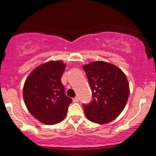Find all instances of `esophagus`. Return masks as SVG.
Returning a JSON list of instances; mask_svg holds the SVG:
<instances>
[{
  "label": "esophagus",
  "mask_w": 156,
  "mask_h": 156,
  "mask_svg": "<svg viewBox=\"0 0 156 156\" xmlns=\"http://www.w3.org/2000/svg\"><path fill=\"white\" fill-rule=\"evenodd\" d=\"M73 102H78V101H79V98H78V97H75L73 98Z\"/></svg>",
  "instance_id": "esophagus-1"
}]
</instances>
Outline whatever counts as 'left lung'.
Returning <instances> with one entry per match:
<instances>
[{
  "instance_id": "obj_1",
  "label": "left lung",
  "mask_w": 156,
  "mask_h": 156,
  "mask_svg": "<svg viewBox=\"0 0 156 156\" xmlns=\"http://www.w3.org/2000/svg\"><path fill=\"white\" fill-rule=\"evenodd\" d=\"M92 90V100L83 104L87 119L96 124L115 119L125 107L129 87L125 74L115 65L95 61L83 66Z\"/></svg>"
}]
</instances>
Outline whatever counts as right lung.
<instances>
[{
  "instance_id": "right-lung-1",
  "label": "right lung",
  "mask_w": 156,
  "mask_h": 156,
  "mask_svg": "<svg viewBox=\"0 0 156 156\" xmlns=\"http://www.w3.org/2000/svg\"><path fill=\"white\" fill-rule=\"evenodd\" d=\"M65 68L62 61H49L35 68L25 81L23 95L26 106L43 124L52 125L63 121L73 102L61 83Z\"/></svg>"
}]
</instances>
